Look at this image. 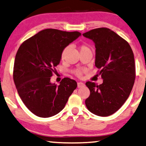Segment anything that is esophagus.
<instances>
[{"instance_id": "esophagus-1", "label": "esophagus", "mask_w": 146, "mask_h": 146, "mask_svg": "<svg viewBox=\"0 0 146 146\" xmlns=\"http://www.w3.org/2000/svg\"><path fill=\"white\" fill-rule=\"evenodd\" d=\"M77 86H78V88H82V87L84 86V84L82 82H79L77 83Z\"/></svg>"}]
</instances>
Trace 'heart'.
Listing matches in <instances>:
<instances>
[{
	"label": "heart",
	"mask_w": 146,
	"mask_h": 146,
	"mask_svg": "<svg viewBox=\"0 0 146 146\" xmlns=\"http://www.w3.org/2000/svg\"><path fill=\"white\" fill-rule=\"evenodd\" d=\"M68 48H69V47H66V48H64L63 50H62V52L61 53V59L62 60H64V58H65V57H66V53H67L68 50ZM79 50H80V52H85V51H91L89 45L87 44V43H82V44H81L80 45V47H79ZM82 73H83V71L82 70L78 69V70H74L75 75L77 76L78 77L80 78L81 76H82Z\"/></svg>",
	"instance_id": "obj_1"
}]
</instances>
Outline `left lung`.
Wrapping results in <instances>:
<instances>
[{"label":"left lung","instance_id":"8db88e82","mask_svg":"<svg viewBox=\"0 0 146 146\" xmlns=\"http://www.w3.org/2000/svg\"><path fill=\"white\" fill-rule=\"evenodd\" d=\"M92 39L96 48L95 66L103 84L86 82L89 97L85 101L88 111L107 117L118 111L129 96L135 79L133 51L127 41L106 27L82 34Z\"/></svg>","mask_w":146,"mask_h":146}]
</instances>
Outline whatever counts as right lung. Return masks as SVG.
<instances>
[{"instance_id": "obj_1", "label": "right lung", "mask_w": 146, "mask_h": 146, "mask_svg": "<svg viewBox=\"0 0 146 146\" xmlns=\"http://www.w3.org/2000/svg\"><path fill=\"white\" fill-rule=\"evenodd\" d=\"M81 35L46 29L27 39L15 56L13 80L23 103L39 117H52L65 107L77 87L74 80L64 78L59 86L50 82L62 50Z\"/></svg>"}]
</instances>
